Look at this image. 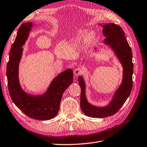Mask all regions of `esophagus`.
<instances>
[{
  "mask_svg": "<svg viewBox=\"0 0 147 147\" xmlns=\"http://www.w3.org/2000/svg\"><path fill=\"white\" fill-rule=\"evenodd\" d=\"M82 72V70L81 68H80V67L76 68L74 71V73L75 76H76V77L78 76V75H79Z\"/></svg>",
  "mask_w": 147,
  "mask_h": 147,
  "instance_id": "esophagus-1",
  "label": "esophagus"
}]
</instances>
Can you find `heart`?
Masks as SVG:
<instances>
[{
    "instance_id": "heart-1",
    "label": "heart",
    "mask_w": 147,
    "mask_h": 147,
    "mask_svg": "<svg viewBox=\"0 0 147 147\" xmlns=\"http://www.w3.org/2000/svg\"><path fill=\"white\" fill-rule=\"evenodd\" d=\"M96 38V34L93 31H91L87 34L86 30L78 31L74 38L73 41L74 43H82L85 42L87 45L90 46L94 42Z\"/></svg>"
}]
</instances>
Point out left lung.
Returning a JSON list of instances; mask_svg holds the SVG:
<instances>
[{
	"instance_id": "8db88e82",
	"label": "left lung",
	"mask_w": 147,
	"mask_h": 147,
	"mask_svg": "<svg viewBox=\"0 0 147 147\" xmlns=\"http://www.w3.org/2000/svg\"><path fill=\"white\" fill-rule=\"evenodd\" d=\"M102 26V32L105 37L104 43L109 46L115 52L122 64L123 80L119 87L115 92L110 103L105 107H96L89 103L85 94L86 85L83 77L78 78L81 88L80 107L86 116L92 118H105L116 113L129 96L132 88L133 63L131 48L124 36L123 30L113 23Z\"/></svg>"
}]
</instances>
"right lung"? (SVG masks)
<instances>
[{
  "instance_id": "right-lung-1",
  "label": "right lung",
  "mask_w": 147,
  "mask_h": 147,
  "mask_svg": "<svg viewBox=\"0 0 147 147\" xmlns=\"http://www.w3.org/2000/svg\"><path fill=\"white\" fill-rule=\"evenodd\" d=\"M33 24H22L13 43L7 66L8 91L12 101L28 117L35 119L49 120L58 113L64 91L73 82V71L67 69L53 79L47 92L42 95H31L22 89L18 77L20 61L23 54L22 48L28 40Z\"/></svg>"
}]
</instances>
